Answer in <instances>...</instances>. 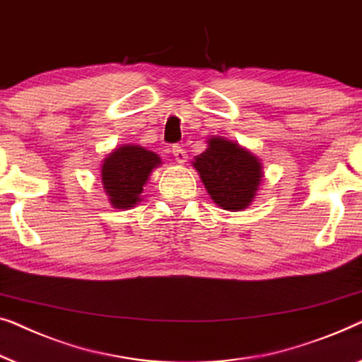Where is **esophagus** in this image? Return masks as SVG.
<instances>
[{"mask_svg": "<svg viewBox=\"0 0 362 362\" xmlns=\"http://www.w3.org/2000/svg\"><path fill=\"white\" fill-rule=\"evenodd\" d=\"M172 154H174V157H175V160L179 162V164H183V162H187V152H185V149H183L182 146H174L172 147Z\"/></svg>", "mask_w": 362, "mask_h": 362, "instance_id": "obj_1", "label": "esophagus"}]
</instances>
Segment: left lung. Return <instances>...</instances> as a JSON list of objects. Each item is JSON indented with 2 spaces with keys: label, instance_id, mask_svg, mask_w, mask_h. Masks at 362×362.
Returning a JSON list of instances; mask_svg holds the SVG:
<instances>
[{
  "label": "left lung",
  "instance_id": "left-lung-1",
  "mask_svg": "<svg viewBox=\"0 0 362 362\" xmlns=\"http://www.w3.org/2000/svg\"><path fill=\"white\" fill-rule=\"evenodd\" d=\"M211 200L223 210L239 211L254 200L262 165L252 152L225 137H210L206 151L193 160Z\"/></svg>",
  "mask_w": 362,
  "mask_h": 362
}]
</instances>
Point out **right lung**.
<instances>
[{"label":"right lung","instance_id":"right-lung-1","mask_svg":"<svg viewBox=\"0 0 362 362\" xmlns=\"http://www.w3.org/2000/svg\"><path fill=\"white\" fill-rule=\"evenodd\" d=\"M160 164L156 152L141 146H121L111 152L101 165V182L113 208L128 210L134 206L151 172Z\"/></svg>","mask_w":362,"mask_h":362}]
</instances>
